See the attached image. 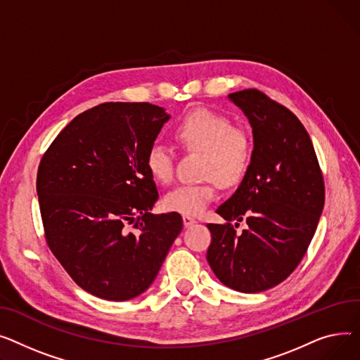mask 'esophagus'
<instances>
[{"label": "esophagus", "mask_w": 360, "mask_h": 360, "mask_svg": "<svg viewBox=\"0 0 360 360\" xmlns=\"http://www.w3.org/2000/svg\"><path fill=\"white\" fill-rule=\"evenodd\" d=\"M183 224H184V226H190V225L196 224V219H195V218H192V217H187V215H184V217H183Z\"/></svg>", "instance_id": "obj_1"}]
</instances>
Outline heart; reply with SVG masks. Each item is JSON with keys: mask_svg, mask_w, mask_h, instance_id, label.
<instances>
[{"mask_svg": "<svg viewBox=\"0 0 360 360\" xmlns=\"http://www.w3.org/2000/svg\"><path fill=\"white\" fill-rule=\"evenodd\" d=\"M174 139L186 150L203 154L200 174L205 181L180 184L162 200L164 209L187 217L200 215L218 196V183L232 187L243 181L252 160V141L243 126L218 112L196 109L184 115L173 129ZM145 167L161 184L174 177V157L168 146L151 143L145 153Z\"/></svg>", "mask_w": 360, "mask_h": 360, "instance_id": "obj_1", "label": "heart"}]
</instances>
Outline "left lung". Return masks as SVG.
Here are the masks:
<instances>
[{
  "mask_svg": "<svg viewBox=\"0 0 360 360\" xmlns=\"http://www.w3.org/2000/svg\"><path fill=\"white\" fill-rule=\"evenodd\" d=\"M255 135L243 183L207 224V263L228 288L256 293L283 282L304 259L319 225L326 187L311 138L300 119L257 89L231 93ZM246 219L237 233L231 222Z\"/></svg>",
  "mask_w": 360,
  "mask_h": 360,
  "instance_id": "left-lung-1",
  "label": "left lung"
}]
</instances>
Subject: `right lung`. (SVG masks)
I'll list each match as a JSON object with an SVG mask.
<instances>
[{
    "mask_svg": "<svg viewBox=\"0 0 360 360\" xmlns=\"http://www.w3.org/2000/svg\"><path fill=\"white\" fill-rule=\"evenodd\" d=\"M167 120L151 103H101L74 117L40 160L46 244L101 300L128 301L150 288L183 228L177 212L150 214L158 190L145 153Z\"/></svg>",
    "mask_w": 360,
    "mask_h": 360,
    "instance_id": "add662e5",
    "label": "right lung"
}]
</instances>
